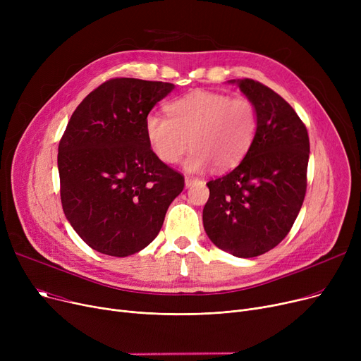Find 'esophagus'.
<instances>
[{
	"label": "esophagus",
	"instance_id": "34e87169",
	"mask_svg": "<svg viewBox=\"0 0 361 361\" xmlns=\"http://www.w3.org/2000/svg\"><path fill=\"white\" fill-rule=\"evenodd\" d=\"M184 183H185V187H192L196 183V180L193 177H185Z\"/></svg>",
	"mask_w": 361,
	"mask_h": 361
}]
</instances>
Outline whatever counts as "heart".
<instances>
[{
    "instance_id": "b5f03b06",
    "label": "heart",
    "mask_w": 361,
    "mask_h": 361,
    "mask_svg": "<svg viewBox=\"0 0 361 361\" xmlns=\"http://www.w3.org/2000/svg\"><path fill=\"white\" fill-rule=\"evenodd\" d=\"M168 117L150 112L145 121L147 142L165 164H176L193 150L185 166L228 169L255 142L259 120L255 104L243 97L196 90L166 105Z\"/></svg>"
}]
</instances>
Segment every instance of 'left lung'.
Listing matches in <instances>:
<instances>
[{"label":"left lung","mask_w":361,"mask_h":361,"mask_svg":"<svg viewBox=\"0 0 361 361\" xmlns=\"http://www.w3.org/2000/svg\"><path fill=\"white\" fill-rule=\"evenodd\" d=\"M237 85L255 104L259 127L243 161L207 183L203 226L221 250L256 257L287 237L301 209L310 142L305 123L276 92L253 79Z\"/></svg>","instance_id":"1"}]
</instances>
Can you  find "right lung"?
<instances>
[{"label": "right lung", "mask_w": 361, "mask_h": 361, "mask_svg": "<svg viewBox=\"0 0 361 361\" xmlns=\"http://www.w3.org/2000/svg\"><path fill=\"white\" fill-rule=\"evenodd\" d=\"M173 83L109 79L75 108L59 145L63 211L99 253L145 249L184 188V177L152 150L145 121Z\"/></svg>", "instance_id": "1"}]
</instances>
